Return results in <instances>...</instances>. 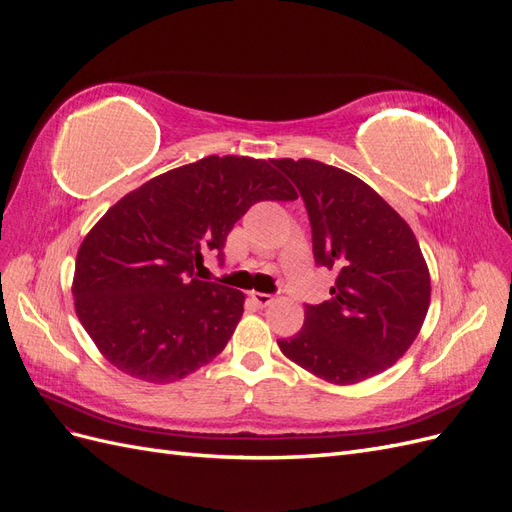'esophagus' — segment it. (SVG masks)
<instances>
[{
  "label": "esophagus",
  "mask_w": 512,
  "mask_h": 512,
  "mask_svg": "<svg viewBox=\"0 0 512 512\" xmlns=\"http://www.w3.org/2000/svg\"><path fill=\"white\" fill-rule=\"evenodd\" d=\"M250 299L258 305V307H267L273 303V297L267 292H250Z\"/></svg>",
  "instance_id": "esophagus-1"
}]
</instances>
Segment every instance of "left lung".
Returning a JSON list of instances; mask_svg holds the SVG:
<instances>
[{"instance_id": "8db88e82", "label": "left lung", "mask_w": 512, "mask_h": 512, "mask_svg": "<svg viewBox=\"0 0 512 512\" xmlns=\"http://www.w3.org/2000/svg\"><path fill=\"white\" fill-rule=\"evenodd\" d=\"M271 162L303 198L316 265L337 271L331 299L305 305L303 329L277 344L333 384L378 376L406 354L429 309V271L414 232L342 168L307 158Z\"/></svg>"}]
</instances>
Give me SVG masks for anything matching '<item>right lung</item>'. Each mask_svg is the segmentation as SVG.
I'll list each match as a JSON object with an SVG mask.
<instances>
[{
	"mask_svg": "<svg viewBox=\"0 0 512 512\" xmlns=\"http://www.w3.org/2000/svg\"><path fill=\"white\" fill-rule=\"evenodd\" d=\"M297 192L269 160L209 156L153 177L89 230L76 254V316L123 374L173 382L209 363L243 314V292L198 280L260 200Z\"/></svg>",
	"mask_w": 512,
	"mask_h": 512,
	"instance_id": "add662e5",
	"label": "right lung"
}]
</instances>
